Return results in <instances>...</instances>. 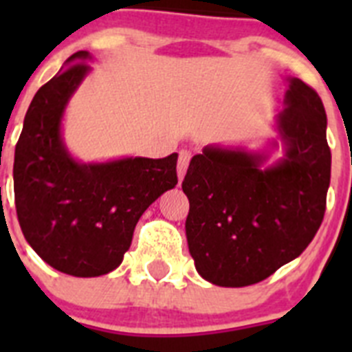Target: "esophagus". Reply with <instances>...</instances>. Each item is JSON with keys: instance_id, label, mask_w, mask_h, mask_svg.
<instances>
[{"instance_id": "1", "label": "esophagus", "mask_w": 352, "mask_h": 352, "mask_svg": "<svg viewBox=\"0 0 352 352\" xmlns=\"http://www.w3.org/2000/svg\"><path fill=\"white\" fill-rule=\"evenodd\" d=\"M190 151H186V149H183V151H179V157H178V166H176V169H178V178L179 182L183 179V176H185L186 169H188V164H190Z\"/></svg>"}]
</instances>
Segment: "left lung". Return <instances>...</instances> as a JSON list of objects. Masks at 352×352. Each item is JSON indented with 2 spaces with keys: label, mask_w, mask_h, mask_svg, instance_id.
Instances as JSON below:
<instances>
[{
  "label": "left lung",
  "mask_w": 352,
  "mask_h": 352,
  "mask_svg": "<svg viewBox=\"0 0 352 352\" xmlns=\"http://www.w3.org/2000/svg\"><path fill=\"white\" fill-rule=\"evenodd\" d=\"M287 84L275 118L280 160L264 167L266 151L206 146L183 179L188 250L199 275L220 287L268 278L309 247L324 217L331 176L324 105L303 80Z\"/></svg>",
  "instance_id": "8db88e82"
}]
</instances>
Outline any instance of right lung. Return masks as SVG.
Segmentation results:
<instances>
[{
    "label": "right lung",
    "mask_w": 352,
    "mask_h": 352,
    "mask_svg": "<svg viewBox=\"0 0 352 352\" xmlns=\"http://www.w3.org/2000/svg\"><path fill=\"white\" fill-rule=\"evenodd\" d=\"M88 51L65 61L36 91L15 146L17 219L31 248L72 276L113 272L132 243L141 214L178 183V153L166 158L76 160L61 133L65 109L91 67Z\"/></svg>",
    "instance_id": "obj_1"
}]
</instances>
